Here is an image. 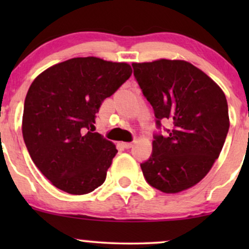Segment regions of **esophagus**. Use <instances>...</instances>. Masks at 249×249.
<instances>
[{
  "instance_id": "34e87169",
  "label": "esophagus",
  "mask_w": 249,
  "mask_h": 249,
  "mask_svg": "<svg viewBox=\"0 0 249 249\" xmlns=\"http://www.w3.org/2000/svg\"><path fill=\"white\" fill-rule=\"evenodd\" d=\"M123 146L125 148H131L133 146V142H123Z\"/></svg>"
}]
</instances>
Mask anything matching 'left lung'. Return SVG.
Wrapping results in <instances>:
<instances>
[{
  "label": "left lung",
  "instance_id": "left-lung-1",
  "mask_svg": "<svg viewBox=\"0 0 249 249\" xmlns=\"http://www.w3.org/2000/svg\"><path fill=\"white\" fill-rule=\"evenodd\" d=\"M133 73L154 110L153 152L141 164L151 186L179 193L198 184L218 159L230 128L228 105L221 88L204 71L181 59L132 63Z\"/></svg>",
  "mask_w": 249,
  "mask_h": 249
}]
</instances>
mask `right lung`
Instances as JSON below:
<instances>
[{"label": "right lung", "instance_id": "1", "mask_svg": "<svg viewBox=\"0 0 249 249\" xmlns=\"http://www.w3.org/2000/svg\"><path fill=\"white\" fill-rule=\"evenodd\" d=\"M127 63L76 57L43 71L24 101L22 133L43 176L69 194H87L107 178L117 148L95 131L103 101L130 78Z\"/></svg>", "mask_w": 249, "mask_h": 249}]
</instances>
